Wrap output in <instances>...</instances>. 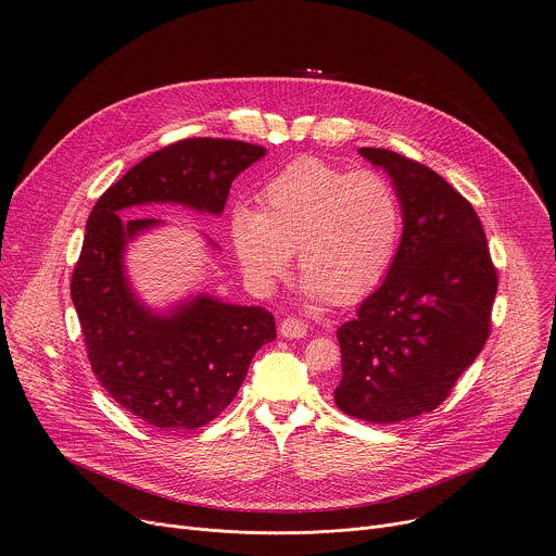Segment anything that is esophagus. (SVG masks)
I'll return each instance as SVG.
<instances>
[{"label": "esophagus", "mask_w": 556, "mask_h": 556, "mask_svg": "<svg viewBox=\"0 0 556 556\" xmlns=\"http://www.w3.org/2000/svg\"><path fill=\"white\" fill-rule=\"evenodd\" d=\"M279 333L283 334L286 339H303V337H307V325L299 318H286L279 325Z\"/></svg>", "instance_id": "34e87169"}]
</instances>
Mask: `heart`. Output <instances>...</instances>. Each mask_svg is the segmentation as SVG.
<instances>
[{
	"mask_svg": "<svg viewBox=\"0 0 556 556\" xmlns=\"http://www.w3.org/2000/svg\"><path fill=\"white\" fill-rule=\"evenodd\" d=\"M260 213L231 215V242L242 270L257 283L279 277L296 251L312 301L352 305L389 273L400 204L391 182L374 169L343 172L316 156H301L260 191Z\"/></svg>",
	"mask_w": 556,
	"mask_h": 556,
	"instance_id": "1",
	"label": "heart"
}]
</instances>
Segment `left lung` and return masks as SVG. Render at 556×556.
<instances>
[{"label":"left lung","mask_w":556,"mask_h":556,"mask_svg":"<svg viewBox=\"0 0 556 556\" xmlns=\"http://www.w3.org/2000/svg\"><path fill=\"white\" fill-rule=\"evenodd\" d=\"M358 154L389 174L404 231L380 288L337 329L334 404L363 421L397 424L441 406L472 365L498 279L483 225L443 176L391 150Z\"/></svg>","instance_id":"8db88e82"}]
</instances>
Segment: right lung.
Here are the masks:
<instances>
[{
	"label": "right lung",
	"mask_w": 556,
	"mask_h": 556,
	"mask_svg": "<svg viewBox=\"0 0 556 556\" xmlns=\"http://www.w3.org/2000/svg\"><path fill=\"white\" fill-rule=\"evenodd\" d=\"M264 154L266 148L233 139H182L130 167L92 208L71 279L73 305L94 376L122 408L152 428L195 430L222 415L253 354L277 331L264 307L211 294L165 312L148 307L128 281L124 251L163 222H122L117 213L180 204L219 217L233 178Z\"/></svg>",
	"instance_id": "1"
}]
</instances>
